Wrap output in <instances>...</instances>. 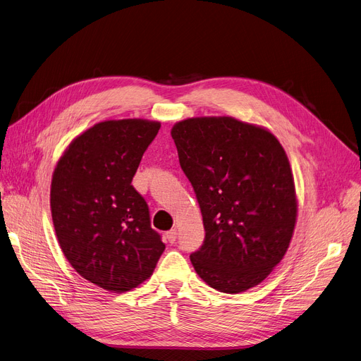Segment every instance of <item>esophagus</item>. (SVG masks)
<instances>
[{"label": "esophagus", "instance_id": "esophagus-1", "mask_svg": "<svg viewBox=\"0 0 361 361\" xmlns=\"http://www.w3.org/2000/svg\"><path fill=\"white\" fill-rule=\"evenodd\" d=\"M165 236H166V239H168V243H170V244H174V243H176V239H177V231H176V229L168 231V232L165 233Z\"/></svg>", "mask_w": 361, "mask_h": 361}]
</instances>
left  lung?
<instances>
[{"instance_id": "1", "label": "left lung", "mask_w": 361, "mask_h": 361, "mask_svg": "<svg viewBox=\"0 0 361 361\" xmlns=\"http://www.w3.org/2000/svg\"><path fill=\"white\" fill-rule=\"evenodd\" d=\"M204 225L191 264L213 289L259 284L289 248L298 202L289 159L267 129L233 117H193L171 129Z\"/></svg>"}]
</instances>
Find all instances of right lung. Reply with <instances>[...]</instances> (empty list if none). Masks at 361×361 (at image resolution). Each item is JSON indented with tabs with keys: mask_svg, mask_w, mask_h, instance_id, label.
Masks as SVG:
<instances>
[{
	"mask_svg": "<svg viewBox=\"0 0 361 361\" xmlns=\"http://www.w3.org/2000/svg\"><path fill=\"white\" fill-rule=\"evenodd\" d=\"M161 128L106 120L77 136L56 164L51 210L62 252L102 289L123 293L151 277L165 250L133 176Z\"/></svg>",
	"mask_w": 361,
	"mask_h": 361,
	"instance_id": "obj_1",
	"label": "right lung"
}]
</instances>
